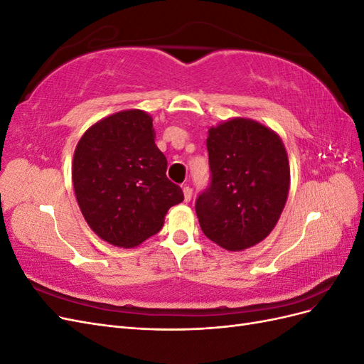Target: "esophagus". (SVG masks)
Segmentation results:
<instances>
[{
    "instance_id": "obj_1",
    "label": "esophagus",
    "mask_w": 364,
    "mask_h": 364,
    "mask_svg": "<svg viewBox=\"0 0 364 364\" xmlns=\"http://www.w3.org/2000/svg\"><path fill=\"white\" fill-rule=\"evenodd\" d=\"M191 197H193V188L191 186H183V199H185V202H190L191 200Z\"/></svg>"
}]
</instances>
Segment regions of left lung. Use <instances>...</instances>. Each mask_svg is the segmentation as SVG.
I'll return each instance as SVG.
<instances>
[{"instance_id": "obj_1", "label": "left lung", "mask_w": 364, "mask_h": 364, "mask_svg": "<svg viewBox=\"0 0 364 364\" xmlns=\"http://www.w3.org/2000/svg\"><path fill=\"white\" fill-rule=\"evenodd\" d=\"M211 181L196 200L203 234L226 250H245L266 238L287 202V151L274 132L235 118L208 130Z\"/></svg>"}]
</instances>
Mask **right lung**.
I'll use <instances>...</instances> for the list:
<instances>
[{
  "label": "right lung",
  "mask_w": 364,
  "mask_h": 364,
  "mask_svg": "<svg viewBox=\"0 0 364 364\" xmlns=\"http://www.w3.org/2000/svg\"><path fill=\"white\" fill-rule=\"evenodd\" d=\"M146 112H117L85 132L74 151L77 203L94 232L118 247L138 246L158 234L168 209L183 200L155 144Z\"/></svg>",
  "instance_id": "add662e5"
}]
</instances>
